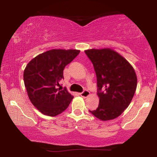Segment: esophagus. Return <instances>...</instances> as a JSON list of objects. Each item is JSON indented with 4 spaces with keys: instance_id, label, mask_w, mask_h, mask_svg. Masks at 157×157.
<instances>
[{
    "instance_id": "esophagus-1",
    "label": "esophagus",
    "mask_w": 157,
    "mask_h": 157,
    "mask_svg": "<svg viewBox=\"0 0 157 157\" xmlns=\"http://www.w3.org/2000/svg\"><path fill=\"white\" fill-rule=\"evenodd\" d=\"M80 95L81 97L86 98L90 95V92L89 91H87V90H85V91H83L82 93H80Z\"/></svg>"
}]
</instances>
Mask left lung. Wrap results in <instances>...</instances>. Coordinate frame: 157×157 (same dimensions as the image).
Returning <instances> with one entry per match:
<instances>
[{
  "label": "left lung",
  "instance_id": "left-lung-1",
  "mask_svg": "<svg viewBox=\"0 0 157 157\" xmlns=\"http://www.w3.org/2000/svg\"><path fill=\"white\" fill-rule=\"evenodd\" d=\"M85 53L95 69L99 98L98 107L90 112L101 121L114 119L134 97L137 86L136 72L125 58L111 48L88 49Z\"/></svg>",
  "mask_w": 157,
  "mask_h": 157
}]
</instances>
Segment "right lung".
<instances>
[{
	"instance_id": "right-lung-1",
	"label": "right lung",
	"mask_w": 157,
	"mask_h": 157,
	"mask_svg": "<svg viewBox=\"0 0 157 157\" xmlns=\"http://www.w3.org/2000/svg\"><path fill=\"white\" fill-rule=\"evenodd\" d=\"M80 51L51 49L33 58L25 66L23 80L29 98L40 112L56 117L67 109L74 98L66 89H57L63 69Z\"/></svg>"
}]
</instances>
